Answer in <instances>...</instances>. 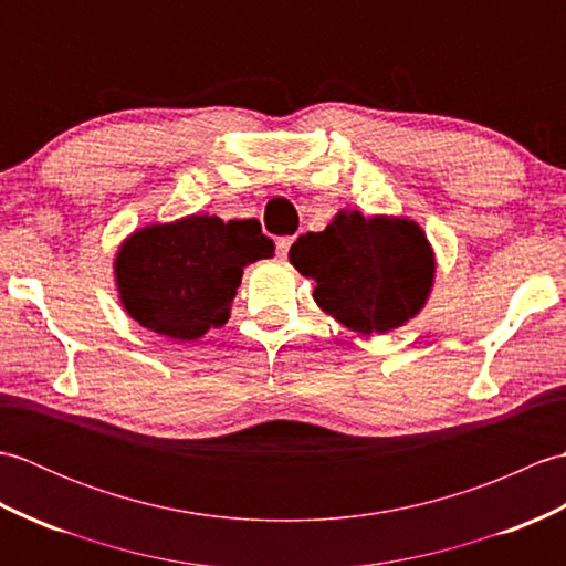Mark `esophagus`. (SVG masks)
I'll return each mask as SVG.
<instances>
[{"label": "esophagus", "instance_id": "34e87169", "mask_svg": "<svg viewBox=\"0 0 566 566\" xmlns=\"http://www.w3.org/2000/svg\"><path fill=\"white\" fill-rule=\"evenodd\" d=\"M292 243H294V238H292V235H282V238H276V255H280V258H286V255H290V248H292Z\"/></svg>", "mask_w": 566, "mask_h": 566}]
</instances>
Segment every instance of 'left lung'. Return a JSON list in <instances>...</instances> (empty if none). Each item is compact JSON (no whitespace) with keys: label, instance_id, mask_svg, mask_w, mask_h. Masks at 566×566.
<instances>
[{"label":"left lung","instance_id":"1","mask_svg":"<svg viewBox=\"0 0 566 566\" xmlns=\"http://www.w3.org/2000/svg\"><path fill=\"white\" fill-rule=\"evenodd\" d=\"M290 262L316 282L323 314L359 335L406 326L426 308L436 282V252L408 216L340 209L326 231L296 238Z\"/></svg>","mask_w":566,"mask_h":566}]
</instances>
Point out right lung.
I'll return each instance as SVG.
<instances>
[{
  "label": "right lung",
  "instance_id": "1",
  "mask_svg": "<svg viewBox=\"0 0 566 566\" xmlns=\"http://www.w3.org/2000/svg\"><path fill=\"white\" fill-rule=\"evenodd\" d=\"M272 255V240L255 219L191 213L140 226L114 255L118 302L143 328L197 340L231 316L248 264Z\"/></svg>",
  "mask_w": 566,
  "mask_h": 566
}]
</instances>
